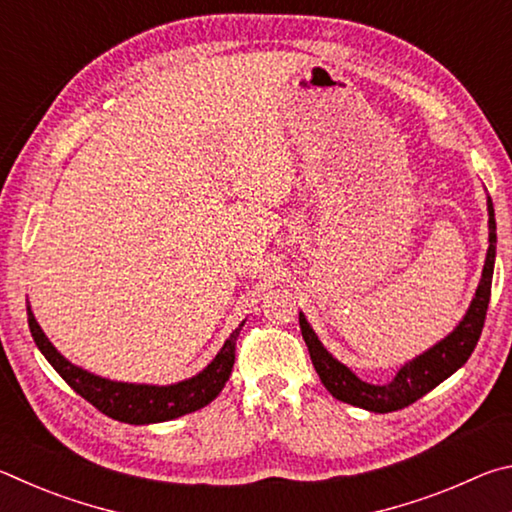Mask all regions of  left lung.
<instances>
[{
  "instance_id": "1",
  "label": "left lung",
  "mask_w": 512,
  "mask_h": 512,
  "mask_svg": "<svg viewBox=\"0 0 512 512\" xmlns=\"http://www.w3.org/2000/svg\"><path fill=\"white\" fill-rule=\"evenodd\" d=\"M488 216H490V246L488 255H485V266L481 275V284L476 289V296L472 300L470 309H467L465 318L461 320L447 339L433 345L431 350L420 354L418 359L406 363V366L397 372L395 379L386 386H375L361 381L350 368L336 361L323 345H320L314 329L309 327L307 318L300 314V329L302 339L307 343L309 357L318 372L320 381L332 393L336 400L345 404L359 406L372 413H391L400 411L404 406H411L418 402L422 395L433 391L440 381H445L449 375L463 366L474 352L479 336L483 332L485 314H488V302L492 291V271H495V246H497V223H495V210H492V201L488 198Z\"/></svg>"
}]
</instances>
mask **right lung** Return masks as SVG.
I'll return each mask as SVG.
<instances>
[{"mask_svg": "<svg viewBox=\"0 0 512 512\" xmlns=\"http://www.w3.org/2000/svg\"><path fill=\"white\" fill-rule=\"evenodd\" d=\"M29 327L31 336L45 359L54 366V370L63 377L69 388H74L83 400H88L94 409L106 413L108 418L128 422V424H151V422H167L180 415L203 409L210 404L216 395L223 391L225 381L230 379L232 366H235V350L239 329L230 334L221 352L216 354L214 361L196 377L180 381L173 386H144V384H121V381L101 379L90 375L74 363H69L42 332L40 325L33 318L31 309Z\"/></svg>", "mask_w": 512, "mask_h": 512, "instance_id": "1", "label": "right lung"}]
</instances>
